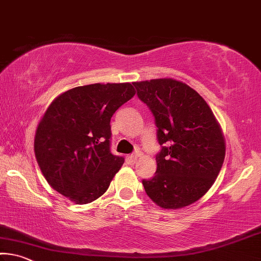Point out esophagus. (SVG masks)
Listing matches in <instances>:
<instances>
[{"label": "esophagus", "mask_w": 261, "mask_h": 261, "mask_svg": "<svg viewBox=\"0 0 261 261\" xmlns=\"http://www.w3.org/2000/svg\"><path fill=\"white\" fill-rule=\"evenodd\" d=\"M125 161H126V164L134 165V164L136 163V161H137V155H135V154L126 155V156H125Z\"/></svg>", "instance_id": "34e87169"}]
</instances>
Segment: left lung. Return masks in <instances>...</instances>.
I'll return each instance as SVG.
<instances>
[{
    "instance_id": "8db88e82",
    "label": "left lung",
    "mask_w": 261,
    "mask_h": 261,
    "mask_svg": "<svg viewBox=\"0 0 261 261\" xmlns=\"http://www.w3.org/2000/svg\"><path fill=\"white\" fill-rule=\"evenodd\" d=\"M134 86L154 117L161 146L155 174L143 179L144 189L161 208L192 204L212 187L224 161L220 125L200 94L184 82L155 79Z\"/></svg>"
}]
</instances>
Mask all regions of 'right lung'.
I'll return each mask as SVG.
<instances>
[{"instance_id": "obj_1", "label": "right lung", "mask_w": 261, "mask_h": 261, "mask_svg": "<svg viewBox=\"0 0 261 261\" xmlns=\"http://www.w3.org/2000/svg\"><path fill=\"white\" fill-rule=\"evenodd\" d=\"M135 94L131 84H94L52 102L37 127L35 154L53 189L79 204L106 193L124 164L110 150V119Z\"/></svg>"}]
</instances>
